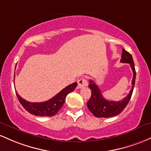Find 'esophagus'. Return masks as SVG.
I'll return each instance as SVG.
<instances>
[{
	"mask_svg": "<svg viewBox=\"0 0 151 151\" xmlns=\"http://www.w3.org/2000/svg\"><path fill=\"white\" fill-rule=\"evenodd\" d=\"M88 86V81L84 78H81L78 81V88H82L86 87Z\"/></svg>",
	"mask_w": 151,
	"mask_h": 151,
	"instance_id": "esophagus-1",
	"label": "esophagus"
}]
</instances>
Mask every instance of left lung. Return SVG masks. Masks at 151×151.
I'll list each match as a JSON object with an SVG mask.
<instances>
[{"label": "left lung", "mask_w": 151, "mask_h": 151, "mask_svg": "<svg viewBox=\"0 0 151 151\" xmlns=\"http://www.w3.org/2000/svg\"><path fill=\"white\" fill-rule=\"evenodd\" d=\"M121 62L124 63H129L132 70H133V80H132V89L130 90L129 94H128V96L121 101H108L103 98L99 88L97 85L95 83L94 81L90 80V84L88 86L91 91V96L89 101L87 102V106L89 111L96 117H98V118H110V117L117 116L124 110V108L126 107L128 102L130 101L132 93H133V88H134L136 73H135L133 57L130 55V53L123 48Z\"/></svg>", "instance_id": "8db88e82"}]
</instances>
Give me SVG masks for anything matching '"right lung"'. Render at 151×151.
<instances>
[{
    "label": "right lung",
    "instance_id": "right-lung-1",
    "mask_svg": "<svg viewBox=\"0 0 151 151\" xmlns=\"http://www.w3.org/2000/svg\"><path fill=\"white\" fill-rule=\"evenodd\" d=\"M76 87L77 83L75 82L66 86L51 99L40 103L29 102L21 98L16 91V93L18 101H20L23 107L30 114L34 115L35 116L51 117L55 116L59 110L61 109L65 101L67 95L73 91Z\"/></svg>",
    "mask_w": 151,
    "mask_h": 151
}]
</instances>
